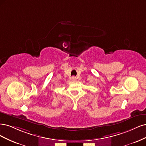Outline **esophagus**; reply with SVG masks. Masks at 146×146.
Instances as JSON below:
<instances>
[{
	"instance_id": "1",
	"label": "esophagus",
	"mask_w": 146,
	"mask_h": 146,
	"mask_svg": "<svg viewBox=\"0 0 146 146\" xmlns=\"http://www.w3.org/2000/svg\"><path fill=\"white\" fill-rule=\"evenodd\" d=\"M72 80H73V81H76V77L74 76H72Z\"/></svg>"
}]
</instances>
